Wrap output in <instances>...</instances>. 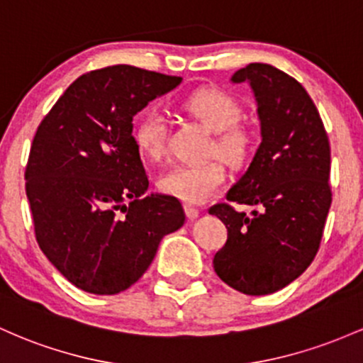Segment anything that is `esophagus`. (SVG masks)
I'll use <instances>...</instances> for the list:
<instances>
[{"label": "esophagus", "instance_id": "obj_1", "mask_svg": "<svg viewBox=\"0 0 363 363\" xmlns=\"http://www.w3.org/2000/svg\"><path fill=\"white\" fill-rule=\"evenodd\" d=\"M186 215H188V218L189 220H196L198 217H200V210L198 208H194V206H191V205H188L186 206Z\"/></svg>", "mask_w": 363, "mask_h": 363}]
</instances>
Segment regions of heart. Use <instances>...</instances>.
Segmentation results:
<instances>
[{
	"label": "heart",
	"mask_w": 363,
	"mask_h": 363,
	"mask_svg": "<svg viewBox=\"0 0 363 363\" xmlns=\"http://www.w3.org/2000/svg\"><path fill=\"white\" fill-rule=\"evenodd\" d=\"M193 118L215 133L212 150L225 162L241 165L252 151V134L238 125L241 106L236 98L215 87L194 91L182 103ZM138 148L151 160H158L167 145V118L162 111L148 110L138 118L134 129ZM225 169L220 162L177 163L158 177V188L165 194L186 203H203L225 182Z\"/></svg>",
	"instance_id": "obj_1"
}]
</instances>
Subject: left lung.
<instances>
[{"instance_id": "obj_1", "label": "left lung", "mask_w": 363, "mask_h": 363, "mask_svg": "<svg viewBox=\"0 0 363 363\" xmlns=\"http://www.w3.org/2000/svg\"><path fill=\"white\" fill-rule=\"evenodd\" d=\"M230 82L252 87L262 143L225 198L257 210H208L227 227L213 269L236 291L262 296L300 277L317 255L333 201L330 148L312 98L291 75L250 63Z\"/></svg>"}]
</instances>
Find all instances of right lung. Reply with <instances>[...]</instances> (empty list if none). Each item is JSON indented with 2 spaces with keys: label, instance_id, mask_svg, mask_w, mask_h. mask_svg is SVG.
<instances>
[{
  "label": "right lung",
  "instance_id": "obj_1",
  "mask_svg": "<svg viewBox=\"0 0 363 363\" xmlns=\"http://www.w3.org/2000/svg\"><path fill=\"white\" fill-rule=\"evenodd\" d=\"M181 82L130 65L87 72L38 127L26 169L35 240L82 291H125L148 270L163 236L184 225L177 198L146 194L133 136L134 115Z\"/></svg>",
  "mask_w": 363,
  "mask_h": 363
}]
</instances>
